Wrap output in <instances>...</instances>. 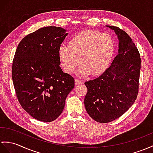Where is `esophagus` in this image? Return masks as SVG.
I'll list each match as a JSON object with an SVG mask.
<instances>
[{
    "label": "esophagus",
    "mask_w": 153,
    "mask_h": 153,
    "mask_svg": "<svg viewBox=\"0 0 153 153\" xmlns=\"http://www.w3.org/2000/svg\"><path fill=\"white\" fill-rule=\"evenodd\" d=\"M83 83V81L82 80H79L78 79H76V80H75V85H79L82 84Z\"/></svg>",
    "instance_id": "1"
}]
</instances>
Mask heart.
I'll use <instances>...</instances> for the list:
<instances>
[{"label": "heart", "instance_id": "b5f03b06", "mask_svg": "<svg viewBox=\"0 0 153 153\" xmlns=\"http://www.w3.org/2000/svg\"><path fill=\"white\" fill-rule=\"evenodd\" d=\"M113 51L114 42L109 34L84 30L71 39L69 45H60L59 55L65 72H73L81 62L79 74L85 76L91 72L96 75L107 68Z\"/></svg>", "mask_w": 153, "mask_h": 153}]
</instances>
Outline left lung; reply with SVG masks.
<instances>
[{
	"mask_svg": "<svg viewBox=\"0 0 153 153\" xmlns=\"http://www.w3.org/2000/svg\"><path fill=\"white\" fill-rule=\"evenodd\" d=\"M119 40L118 54L100 76L85 83V107L92 119L106 123L118 119L136 100L139 88L141 59L130 37L119 28L106 25Z\"/></svg>",
	"mask_w": 153,
	"mask_h": 153,
	"instance_id": "8db88e82",
	"label": "left lung"
}]
</instances>
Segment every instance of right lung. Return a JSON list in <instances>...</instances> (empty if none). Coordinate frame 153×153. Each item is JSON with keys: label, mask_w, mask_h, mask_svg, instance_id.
<instances>
[{"label": "right lung", "mask_w": 153, "mask_h": 153, "mask_svg": "<svg viewBox=\"0 0 153 153\" xmlns=\"http://www.w3.org/2000/svg\"><path fill=\"white\" fill-rule=\"evenodd\" d=\"M68 33L58 27L41 28L20 42L12 80L22 108L38 120L51 122L61 114L75 83L60 67L59 49Z\"/></svg>", "instance_id": "right-lung-1"}]
</instances>
